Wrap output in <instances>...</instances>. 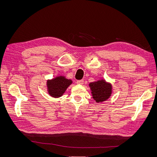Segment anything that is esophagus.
I'll return each mask as SVG.
<instances>
[{
  "label": "esophagus",
  "instance_id": "34e87169",
  "mask_svg": "<svg viewBox=\"0 0 157 157\" xmlns=\"http://www.w3.org/2000/svg\"><path fill=\"white\" fill-rule=\"evenodd\" d=\"M77 84H80V85H82L84 84V80H78L77 81Z\"/></svg>",
  "mask_w": 157,
  "mask_h": 157
}]
</instances>
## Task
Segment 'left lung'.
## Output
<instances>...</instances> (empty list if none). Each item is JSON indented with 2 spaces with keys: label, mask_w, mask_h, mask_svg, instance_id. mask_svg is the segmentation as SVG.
Wrapping results in <instances>:
<instances>
[{
  "label": "left lung",
  "mask_w": 157,
  "mask_h": 157,
  "mask_svg": "<svg viewBox=\"0 0 157 157\" xmlns=\"http://www.w3.org/2000/svg\"><path fill=\"white\" fill-rule=\"evenodd\" d=\"M90 88L92 90V96L96 102H103L111 96L112 93V86L106 82L104 80L90 83Z\"/></svg>",
  "instance_id": "8db88e82"
}]
</instances>
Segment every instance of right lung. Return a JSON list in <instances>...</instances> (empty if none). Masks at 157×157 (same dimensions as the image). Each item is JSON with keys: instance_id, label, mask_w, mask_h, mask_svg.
I'll list each match as a JSON object with an SVG mask.
<instances>
[{"instance_id": "1", "label": "right lung", "mask_w": 157, "mask_h": 157, "mask_svg": "<svg viewBox=\"0 0 157 157\" xmlns=\"http://www.w3.org/2000/svg\"><path fill=\"white\" fill-rule=\"evenodd\" d=\"M72 84V80L63 76L57 77L47 81L48 94L53 98H59L65 93L69 86Z\"/></svg>"}]
</instances>
